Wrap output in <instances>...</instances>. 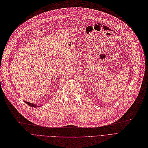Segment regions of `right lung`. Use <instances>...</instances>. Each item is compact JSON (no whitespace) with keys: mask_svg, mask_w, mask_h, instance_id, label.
<instances>
[{"mask_svg":"<svg viewBox=\"0 0 148 148\" xmlns=\"http://www.w3.org/2000/svg\"><path fill=\"white\" fill-rule=\"evenodd\" d=\"M27 104H28L29 106H30V107H34V108H36V107H38V106H35L34 103H30V102H25Z\"/></svg>","mask_w":148,"mask_h":148,"instance_id":"obj_1","label":"right lung"}]
</instances>
